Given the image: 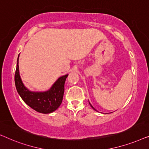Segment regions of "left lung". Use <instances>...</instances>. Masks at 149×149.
I'll use <instances>...</instances> for the list:
<instances>
[{
    "label": "left lung",
    "mask_w": 149,
    "mask_h": 149,
    "mask_svg": "<svg viewBox=\"0 0 149 149\" xmlns=\"http://www.w3.org/2000/svg\"><path fill=\"white\" fill-rule=\"evenodd\" d=\"M89 104H90V106H91V107H92V109H94V110H95V111H96V110H95V109H94V108H93V107H92V105H91V104H90V103H89Z\"/></svg>",
    "instance_id": "obj_1"
}]
</instances>
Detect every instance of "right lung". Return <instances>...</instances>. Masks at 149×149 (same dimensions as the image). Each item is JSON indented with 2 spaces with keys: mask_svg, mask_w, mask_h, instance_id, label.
<instances>
[{
  "mask_svg": "<svg viewBox=\"0 0 149 149\" xmlns=\"http://www.w3.org/2000/svg\"><path fill=\"white\" fill-rule=\"evenodd\" d=\"M19 56L15 74V84L20 97L26 104L40 113L48 114L58 109L62 102L64 83L68 74L60 77L48 91L43 92L31 91L24 86L19 75Z\"/></svg>",
  "mask_w": 149,
  "mask_h": 149,
  "instance_id": "add662e5",
  "label": "right lung"
}]
</instances>
